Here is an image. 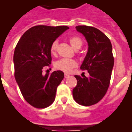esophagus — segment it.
I'll list each match as a JSON object with an SVG mask.
<instances>
[{"mask_svg":"<svg viewBox=\"0 0 132 132\" xmlns=\"http://www.w3.org/2000/svg\"><path fill=\"white\" fill-rule=\"evenodd\" d=\"M70 76L69 74H67V73H65V78H69Z\"/></svg>","mask_w":132,"mask_h":132,"instance_id":"obj_1","label":"esophagus"}]
</instances>
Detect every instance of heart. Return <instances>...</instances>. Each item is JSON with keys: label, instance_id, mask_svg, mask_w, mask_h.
I'll return each mask as SVG.
<instances>
[{"label": "heart", "instance_id": "1", "mask_svg": "<svg viewBox=\"0 0 132 132\" xmlns=\"http://www.w3.org/2000/svg\"><path fill=\"white\" fill-rule=\"evenodd\" d=\"M69 43L74 50L80 49L82 45V40L80 39V38L76 36H71L69 38ZM57 47H58V41L55 40L52 43V45L50 47V52L52 54H56ZM76 65H77V63L74 60L69 59H62L55 63L56 69L65 72V73H69L71 71V69L76 67Z\"/></svg>", "mask_w": 132, "mask_h": 132}]
</instances>
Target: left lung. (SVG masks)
Here are the masks:
<instances>
[{
	"label": "left lung",
	"instance_id": "8db88e82",
	"mask_svg": "<svg viewBox=\"0 0 132 132\" xmlns=\"http://www.w3.org/2000/svg\"><path fill=\"white\" fill-rule=\"evenodd\" d=\"M76 29L88 43V51L80 69L87 70L89 76H74L77 85L72 94L76 103L90 106L103 98L110 85L114 63L112 46L108 36L95 27L78 25Z\"/></svg>",
	"mask_w": 132,
	"mask_h": 132
}]
</instances>
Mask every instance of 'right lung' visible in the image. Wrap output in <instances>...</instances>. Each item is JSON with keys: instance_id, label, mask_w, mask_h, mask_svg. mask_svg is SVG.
<instances>
[{"instance_id": "obj_1", "label": "right lung", "mask_w": 132, "mask_h": 132, "mask_svg": "<svg viewBox=\"0 0 132 132\" xmlns=\"http://www.w3.org/2000/svg\"><path fill=\"white\" fill-rule=\"evenodd\" d=\"M69 27L37 25L21 36L14 54V76L22 96L36 108L49 107L54 101L57 87L64 78L62 71L43 74L52 61V43Z\"/></svg>"}]
</instances>
